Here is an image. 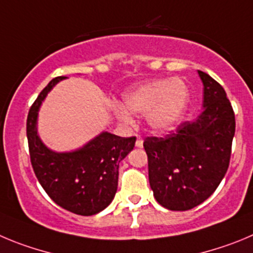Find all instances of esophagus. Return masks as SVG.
Returning <instances> with one entry per match:
<instances>
[{
	"instance_id": "34e87169",
	"label": "esophagus",
	"mask_w": 253,
	"mask_h": 253,
	"mask_svg": "<svg viewBox=\"0 0 253 253\" xmlns=\"http://www.w3.org/2000/svg\"><path fill=\"white\" fill-rule=\"evenodd\" d=\"M142 146H143V140L140 137V136H137V140H136V147L141 149Z\"/></svg>"
}]
</instances>
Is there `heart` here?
Returning <instances> with one entry per match:
<instances>
[{
  "instance_id": "1",
  "label": "heart",
  "mask_w": 253,
  "mask_h": 253,
  "mask_svg": "<svg viewBox=\"0 0 253 253\" xmlns=\"http://www.w3.org/2000/svg\"><path fill=\"white\" fill-rule=\"evenodd\" d=\"M190 93L180 79L168 78L150 82L124 94V107H115V113L125 124H132L133 115H146L154 131H169L181 121L188 110Z\"/></svg>"
}]
</instances>
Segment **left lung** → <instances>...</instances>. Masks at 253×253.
Wrapping results in <instances>:
<instances>
[{"label": "left lung", "instance_id": "1", "mask_svg": "<svg viewBox=\"0 0 253 253\" xmlns=\"http://www.w3.org/2000/svg\"><path fill=\"white\" fill-rule=\"evenodd\" d=\"M204 111L164 137H146L149 181L155 199L170 211H189L208 199L226 175L236 131L231 102L218 82L198 70Z\"/></svg>", "mask_w": 253, "mask_h": 253}]
</instances>
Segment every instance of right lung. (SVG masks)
Wrapping results in <instances>:
<instances>
[{
    "label": "right lung",
    "instance_id": "right-lung-1",
    "mask_svg": "<svg viewBox=\"0 0 253 253\" xmlns=\"http://www.w3.org/2000/svg\"><path fill=\"white\" fill-rule=\"evenodd\" d=\"M64 78L56 77L50 82L29 111L26 135L31 165L39 183L59 207L79 215H93L115 198L118 166L133 149L136 137L102 132L76 151L47 149L38 135V112L47 93Z\"/></svg>",
    "mask_w": 253,
    "mask_h": 253
}]
</instances>
